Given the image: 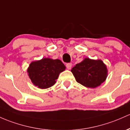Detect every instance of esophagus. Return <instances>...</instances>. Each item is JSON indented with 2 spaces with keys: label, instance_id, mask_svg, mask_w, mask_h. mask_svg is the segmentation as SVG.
<instances>
[{
  "label": "esophagus",
  "instance_id": "34e87169",
  "mask_svg": "<svg viewBox=\"0 0 130 130\" xmlns=\"http://www.w3.org/2000/svg\"><path fill=\"white\" fill-rule=\"evenodd\" d=\"M66 67L67 68V69L68 70H70L71 68H72V64L70 63H67L66 65Z\"/></svg>",
  "mask_w": 130,
  "mask_h": 130
}]
</instances>
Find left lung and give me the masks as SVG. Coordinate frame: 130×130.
I'll return each instance as SVG.
<instances>
[{
  "mask_svg": "<svg viewBox=\"0 0 130 130\" xmlns=\"http://www.w3.org/2000/svg\"><path fill=\"white\" fill-rule=\"evenodd\" d=\"M78 83L86 88H95L106 79L108 70L106 65L100 59L85 58L71 70Z\"/></svg>",
  "mask_w": 130,
  "mask_h": 130,
  "instance_id": "obj_1",
  "label": "left lung"
}]
</instances>
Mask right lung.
Wrapping results in <instances>:
<instances>
[{
    "label": "right lung",
    "instance_id": "1",
    "mask_svg": "<svg viewBox=\"0 0 130 130\" xmlns=\"http://www.w3.org/2000/svg\"><path fill=\"white\" fill-rule=\"evenodd\" d=\"M65 66L59 59L42 58L29 64L27 72L32 83L40 89H47L56 83L59 74Z\"/></svg>",
    "mask_w": 130,
    "mask_h": 130
}]
</instances>
